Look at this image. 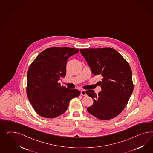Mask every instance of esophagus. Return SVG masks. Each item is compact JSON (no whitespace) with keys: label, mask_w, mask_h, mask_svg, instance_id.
Returning a JSON list of instances; mask_svg holds the SVG:
<instances>
[{"label":"esophagus","mask_w":153,"mask_h":153,"mask_svg":"<svg viewBox=\"0 0 153 153\" xmlns=\"http://www.w3.org/2000/svg\"><path fill=\"white\" fill-rule=\"evenodd\" d=\"M80 94H81V95H82V96H86V92H85V90H81V93H80Z\"/></svg>","instance_id":"34e87169"}]
</instances>
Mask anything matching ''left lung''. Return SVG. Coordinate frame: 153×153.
Wrapping results in <instances>:
<instances>
[{
	"label": "left lung",
	"mask_w": 153,
	"mask_h": 153,
	"mask_svg": "<svg viewBox=\"0 0 153 153\" xmlns=\"http://www.w3.org/2000/svg\"><path fill=\"white\" fill-rule=\"evenodd\" d=\"M94 75L102 74V91L98 94L88 90L86 94L94 100L88 107L89 113L101 120H111L119 115L127 104L133 92L132 74L128 63L111 48L81 49Z\"/></svg>",
	"instance_id": "obj_1"
}]
</instances>
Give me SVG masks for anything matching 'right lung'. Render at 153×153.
<instances>
[{"label": "right lung", "instance_id": "obj_1", "mask_svg": "<svg viewBox=\"0 0 153 153\" xmlns=\"http://www.w3.org/2000/svg\"><path fill=\"white\" fill-rule=\"evenodd\" d=\"M79 49L52 47L41 52L28 70L26 92L28 100L39 115L53 118L67 111L70 100L80 91L61 86L58 82L66 74L67 60Z\"/></svg>", "mask_w": 153, "mask_h": 153}]
</instances>
